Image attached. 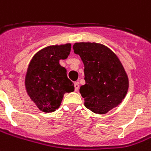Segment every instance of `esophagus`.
Instances as JSON below:
<instances>
[{"mask_svg":"<svg viewBox=\"0 0 151 151\" xmlns=\"http://www.w3.org/2000/svg\"><path fill=\"white\" fill-rule=\"evenodd\" d=\"M78 89H79V83H74V90H75V91H78Z\"/></svg>","mask_w":151,"mask_h":151,"instance_id":"34e87169","label":"esophagus"}]
</instances>
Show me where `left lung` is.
<instances>
[{"label": "left lung", "instance_id": "left-lung-1", "mask_svg": "<svg viewBox=\"0 0 151 151\" xmlns=\"http://www.w3.org/2000/svg\"><path fill=\"white\" fill-rule=\"evenodd\" d=\"M73 48L84 65L86 84L79 91L85 106L99 114L117 107L125 97L129 83L119 59L100 43L76 42Z\"/></svg>", "mask_w": 151, "mask_h": 151}]
</instances>
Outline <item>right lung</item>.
Segmentation results:
<instances>
[{"mask_svg": "<svg viewBox=\"0 0 151 151\" xmlns=\"http://www.w3.org/2000/svg\"><path fill=\"white\" fill-rule=\"evenodd\" d=\"M70 50V43L47 46L37 52L29 63L25 87L30 99L42 112L55 111L65 93L74 91L66 68L60 65V60L68 58Z\"/></svg>", "mask_w": 151, "mask_h": 151, "instance_id": "right-lung-1", "label": "right lung"}]
</instances>
